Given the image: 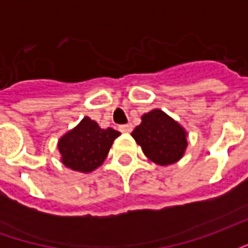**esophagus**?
Segmentation results:
<instances>
[{"label": "esophagus", "mask_w": 248, "mask_h": 248, "mask_svg": "<svg viewBox=\"0 0 248 248\" xmlns=\"http://www.w3.org/2000/svg\"><path fill=\"white\" fill-rule=\"evenodd\" d=\"M118 129H119V131H121V133H131V130H133V126H131V124H121Z\"/></svg>", "instance_id": "1"}]
</instances>
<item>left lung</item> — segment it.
<instances>
[{
  "label": "left lung",
  "instance_id": "8db88e82",
  "mask_svg": "<svg viewBox=\"0 0 248 248\" xmlns=\"http://www.w3.org/2000/svg\"><path fill=\"white\" fill-rule=\"evenodd\" d=\"M131 135L145 155L161 166L179 161L187 147L186 131L182 126L158 108L142 115V124Z\"/></svg>",
  "mask_w": 248,
  "mask_h": 248
}]
</instances>
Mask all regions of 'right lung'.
Masks as SVG:
<instances>
[{
  "label": "right lung",
  "instance_id": "right-lung-1",
  "mask_svg": "<svg viewBox=\"0 0 248 248\" xmlns=\"http://www.w3.org/2000/svg\"><path fill=\"white\" fill-rule=\"evenodd\" d=\"M119 135L117 130L101 129L95 121L85 117L58 142L62 163L76 171H93L102 165L114 140Z\"/></svg>",
  "mask_w": 248,
  "mask_h": 248
}]
</instances>
